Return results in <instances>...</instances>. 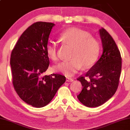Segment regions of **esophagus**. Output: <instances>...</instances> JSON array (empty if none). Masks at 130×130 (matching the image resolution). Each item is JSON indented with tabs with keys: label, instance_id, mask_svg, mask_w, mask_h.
Masks as SVG:
<instances>
[{
	"label": "esophagus",
	"instance_id": "1",
	"mask_svg": "<svg viewBox=\"0 0 130 130\" xmlns=\"http://www.w3.org/2000/svg\"><path fill=\"white\" fill-rule=\"evenodd\" d=\"M66 81L67 82H73V79L72 78H71V77H67V79H66Z\"/></svg>",
	"mask_w": 130,
	"mask_h": 130
}]
</instances>
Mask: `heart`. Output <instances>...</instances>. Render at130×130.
<instances>
[{
    "mask_svg": "<svg viewBox=\"0 0 130 130\" xmlns=\"http://www.w3.org/2000/svg\"><path fill=\"white\" fill-rule=\"evenodd\" d=\"M59 40L63 43L73 46L71 58L54 67V69L67 76L75 74L84 65V68L92 66L98 59L100 51L99 42L88 32L76 27L69 28L61 32ZM46 55L54 61L58 59V45L50 41L46 46Z\"/></svg>",
    "mask_w": 130,
    "mask_h": 130,
    "instance_id": "1",
    "label": "heart"
}]
</instances>
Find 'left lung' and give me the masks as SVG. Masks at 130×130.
Segmentation results:
<instances>
[{
	"label": "left lung",
	"instance_id": "left-lung-1",
	"mask_svg": "<svg viewBox=\"0 0 130 130\" xmlns=\"http://www.w3.org/2000/svg\"><path fill=\"white\" fill-rule=\"evenodd\" d=\"M99 34L102 54L85 76L77 79L83 87L77 98L89 107L101 106L115 94L121 71V57L115 41L103 28Z\"/></svg>",
	"mask_w": 130,
	"mask_h": 130
}]
</instances>
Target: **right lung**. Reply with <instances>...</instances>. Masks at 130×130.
Returning <instances> with one entry per match:
<instances>
[{
  "instance_id": "right-lung-1",
  "label": "right lung",
  "mask_w": 130,
  "mask_h": 130,
  "mask_svg": "<svg viewBox=\"0 0 130 130\" xmlns=\"http://www.w3.org/2000/svg\"><path fill=\"white\" fill-rule=\"evenodd\" d=\"M55 24L39 22L26 29L11 51L10 66L14 89L23 101L37 108L53 99L66 77L44 75L50 64L46 46Z\"/></svg>"
}]
</instances>
